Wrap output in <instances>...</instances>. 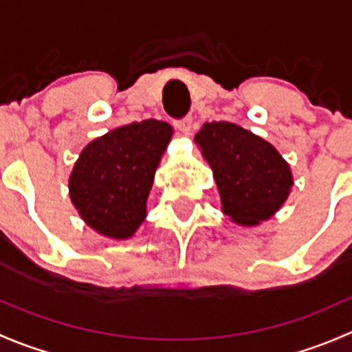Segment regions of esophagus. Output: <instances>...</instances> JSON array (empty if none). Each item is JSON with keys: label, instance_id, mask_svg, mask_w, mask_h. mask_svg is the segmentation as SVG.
I'll return each instance as SVG.
<instances>
[{"label": "esophagus", "instance_id": "34e87169", "mask_svg": "<svg viewBox=\"0 0 352 352\" xmlns=\"http://www.w3.org/2000/svg\"><path fill=\"white\" fill-rule=\"evenodd\" d=\"M177 127H179V131L182 134H190V129H192V117L190 116H186L182 117V119L177 120Z\"/></svg>", "mask_w": 352, "mask_h": 352}]
</instances>
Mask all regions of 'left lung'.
<instances>
[{"label":"left lung","instance_id":"obj_1","mask_svg":"<svg viewBox=\"0 0 352 352\" xmlns=\"http://www.w3.org/2000/svg\"><path fill=\"white\" fill-rule=\"evenodd\" d=\"M211 165L223 211L239 225L271 218L286 201L293 179L272 144L232 122H206L196 134Z\"/></svg>","mask_w":352,"mask_h":352}]
</instances>
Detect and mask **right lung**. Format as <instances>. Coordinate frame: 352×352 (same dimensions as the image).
<instances>
[{
    "mask_svg": "<svg viewBox=\"0 0 352 352\" xmlns=\"http://www.w3.org/2000/svg\"><path fill=\"white\" fill-rule=\"evenodd\" d=\"M172 138L156 119L131 122L91 141L74 163L69 196L81 218L110 239H129L146 218L155 170Z\"/></svg>",
    "mask_w": 352,
    "mask_h": 352,
    "instance_id": "add662e5",
    "label": "right lung"
}]
</instances>
